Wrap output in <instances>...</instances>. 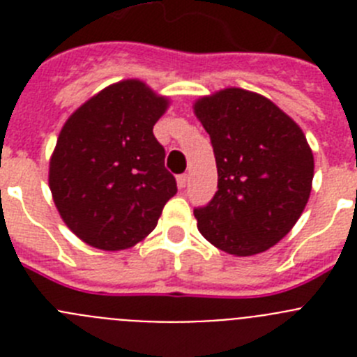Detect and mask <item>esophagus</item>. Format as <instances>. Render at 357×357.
Instances as JSON below:
<instances>
[{
	"label": "esophagus",
	"mask_w": 357,
	"mask_h": 357,
	"mask_svg": "<svg viewBox=\"0 0 357 357\" xmlns=\"http://www.w3.org/2000/svg\"><path fill=\"white\" fill-rule=\"evenodd\" d=\"M176 184H178V188L184 189L185 184H188V175L185 173H182V175L176 176Z\"/></svg>",
	"instance_id": "obj_1"
}]
</instances>
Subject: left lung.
<instances>
[{"label":"left lung","instance_id":"1","mask_svg":"<svg viewBox=\"0 0 357 357\" xmlns=\"http://www.w3.org/2000/svg\"><path fill=\"white\" fill-rule=\"evenodd\" d=\"M218 168L213 200L195 209L200 234L247 257L273 247L301 218L314 175L301 127L268 98L230 87L195 103Z\"/></svg>","mask_w":357,"mask_h":357}]
</instances>
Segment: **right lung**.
Returning a JSON list of instances; mask_svg holds the SVG:
<instances>
[{"instance_id":"1","label":"right lung","mask_w":357,"mask_h":357,"mask_svg":"<svg viewBox=\"0 0 357 357\" xmlns=\"http://www.w3.org/2000/svg\"><path fill=\"white\" fill-rule=\"evenodd\" d=\"M166 109L168 100L146 84L123 80L87 100L62 127L50 189L66 225L91 247H134L176 193L153 135Z\"/></svg>"}]
</instances>
